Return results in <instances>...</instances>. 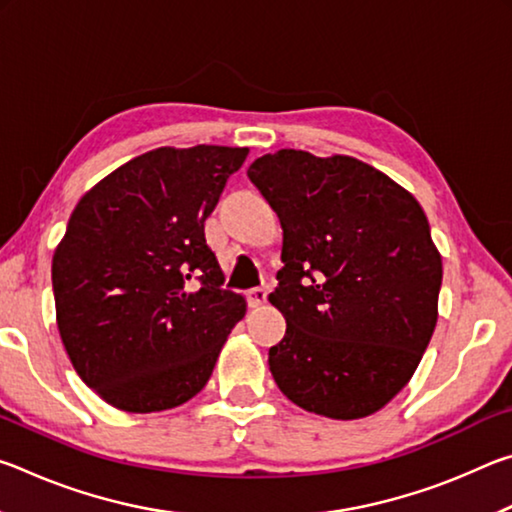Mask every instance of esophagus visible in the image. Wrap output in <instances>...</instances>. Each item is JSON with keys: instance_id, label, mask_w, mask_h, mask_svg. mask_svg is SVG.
<instances>
[{"instance_id": "34e87169", "label": "esophagus", "mask_w": 512, "mask_h": 512, "mask_svg": "<svg viewBox=\"0 0 512 512\" xmlns=\"http://www.w3.org/2000/svg\"><path fill=\"white\" fill-rule=\"evenodd\" d=\"M246 298H248V305H250V307H262V305H266V300H268V291L262 289V287L250 289V291L246 293Z\"/></svg>"}]
</instances>
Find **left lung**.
I'll return each mask as SVG.
<instances>
[{"mask_svg":"<svg viewBox=\"0 0 512 512\" xmlns=\"http://www.w3.org/2000/svg\"><path fill=\"white\" fill-rule=\"evenodd\" d=\"M248 178L282 225L287 320L268 350L280 391L309 413L359 420L409 384L438 320L443 259L413 194L350 155L280 149Z\"/></svg>","mask_w":512,"mask_h":512,"instance_id":"8db88e82","label":"left lung"}]
</instances>
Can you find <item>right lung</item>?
Here are the masks:
<instances>
[{
	"label": "right lung",
	"mask_w": 512,
	"mask_h": 512,
	"mask_svg": "<svg viewBox=\"0 0 512 512\" xmlns=\"http://www.w3.org/2000/svg\"><path fill=\"white\" fill-rule=\"evenodd\" d=\"M248 149L160 146L99 180L51 262L60 339L79 377L128 413L192 400L246 314L221 289L205 219Z\"/></svg>",
	"instance_id": "obj_1"
}]
</instances>
